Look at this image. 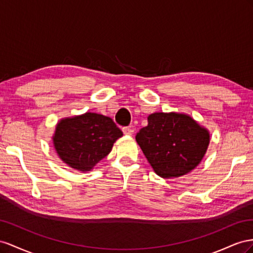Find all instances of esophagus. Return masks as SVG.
<instances>
[{
	"label": "esophagus",
	"mask_w": 253,
	"mask_h": 253,
	"mask_svg": "<svg viewBox=\"0 0 253 253\" xmlns=\"http://www.w3.org/2000/svg\"><path fill=\"white\" fill-rule=\"evenodd\" d=\"M123 132H124V134H126V135H131L134 132V129L131 126L124 127L123 128Z\"/></svg>",
	"instance_id": "esophagus-1"
}]
</instances>
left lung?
<instances>
[{"instance_id":"1","label":"left lung","mask_w":253,"mask_h":253,"mask_svg":"<svg viewBox=\"0 0 253 253\" xmlns=\"http://www.w3.org/2000/svg\"><path fill=\"white\" fill-rule=\"evenodd\" d=\"M147 121L135 140L158 176L182 177L198 167L210 144L206 127L180 112H155Z\"/></svg>"}]
</instances>
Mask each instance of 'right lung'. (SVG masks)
I'll list each match as a JSON object with an SVG mask.
<instances>
[{
  "mask_svg": "<svg viewBox=\"0 0 253 253\" xmlns=\"http://www.w3.org/2000/svg\"><path fill=\"white\" fill-rule=\"evenodd\" d=\"M123 132L111 118L94 112L61 119L53 134L57 155L71 169L90 171L109 155Z\"/></svg>",
  "mask_w": 253,
  "mask_h": 253,
  "instance_id": "add662e5",
  "label": "right lung"
}]
</instances>
